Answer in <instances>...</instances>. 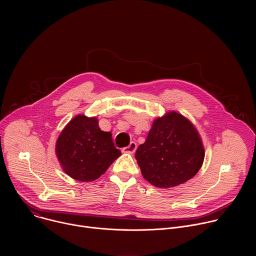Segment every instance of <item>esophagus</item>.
I'll return each mask as SVG.
<instances>
[{"mask_svg": "<svg viewBox=\"0 0 256 256\" xmlns=\"http://www.w3.org/2000/svg\"><path fill=\"white\" fill-rule=\"evenodd\" d=\"M136 149V144L134 142H130V144L128 146V147L122 148V152L124 153H128V154H132Z\"/></svg>", "mask_w": 256, "mask_h": 256, "instance_id": "obj_1", "label": "esophagus"}]
</instances>
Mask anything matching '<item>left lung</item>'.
<instances>
[{
    "instance_id": "8db88e82",
    "label": "left lung",
    "mask_w": 256,
    "mask_h": 256,
    "mask_svg": "<svg viewBox=\"0 0 256 256\" xmlns=\"http://www.w3.org/2000/svg\"><path fill=\"white\" fill-rule=\"evenodd\" d=\"M204 158L202 138L184 116L170 112L154 120L136 159L142 175L159 188H174L192 179Z\"/></svg>"
}]
</instances>
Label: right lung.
<instances>
[{"label":"right lung","instance_id":"1","mask_svg":"<svg viewBox=\"0 0 256 256\" xmlns=\"http://www.w3.org/2000/svg\"><path fill=\"white\" fill-rule=\"evenodd\" d=\"M56 154L68 176L89 182L99 178L122 153L114 147L112 134L99 128L96 118L79 114L58 136Z\"/></svg>","mask_w":256,"mask_h":256}]
</instances>
